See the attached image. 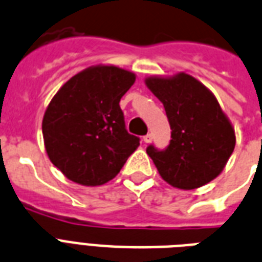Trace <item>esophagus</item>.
Here are the masks:
<instances>
[{"mask_svg":"<svg viewBox=\"0 0 262 262\" xmlns=\"http://www.w3.org/2000/svg\"><path fill=\"white\" fill-rule=\"evenodd\" d=\"M151 139H153V135H151V134H147V135L143 137V142H145V143H150Z\"/></svg>","mask_w":262,"mask_h":262,"instance_id":"obj_1","label":"esophagus"}]
</instances>
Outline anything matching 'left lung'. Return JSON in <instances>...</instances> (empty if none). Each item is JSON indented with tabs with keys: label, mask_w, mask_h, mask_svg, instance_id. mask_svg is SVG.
<instances>
[{
	"label": "left lung",
	"mask_w": 262,
	"mask_h": 262,
	"mask_svg": "<svg viewBox=\"0 0 262 262\" xmlns=\"http://www.w3.org/2000/svg\"><path fill=\"white\" fill-rule=\"evenodd\" d=\"M145 83L163 102L172 129L167 149H146L160 176L180 190H194L216 179L234 151L236 138L213 93L186 72L149 76Z\"/></svg>",
	"instance_id": "left-lung-1"
}]
</instances>
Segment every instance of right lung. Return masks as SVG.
<instances>
[{
	"label": "right lung",
	"mask_w": 262,
	"mask_h": 262,
	"mask_svg": "<svg viewBox=\"0 0 262 262\" xmlns=\"http://www.w3.org/2000/svg\"><path fill=\"white\" fill-rule=\"evenodd\" d=\"M135 74L116 66H93L60 87L42 120L49 160L67 179L82 186L108 183L138 149L127 133L121 97Z\"/></svg>",
	"instance_id": "right-lung-1"
}]
</instances>
